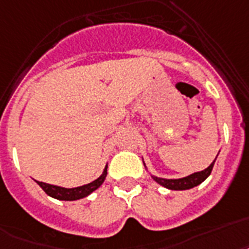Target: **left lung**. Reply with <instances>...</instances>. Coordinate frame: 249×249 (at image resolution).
Masks as SVG:
<instances>
[{
    "mask_svg": "<svg viewBox=\"0 0 249 249\" xmlns=\"http://www.w3.org/2000/svg\"><path fill=\"white\" fill-rule=\"evenodd\" d=\"M216 159H217V156H216ZM216 159L212 161L211 165H210L207 169H205V170L197 171V173H193L191 174V175H188V177L180 178V179H165V178L155 177L152 174H151V178H152L153 180L156 181L157 184L167 188V189H171V191H187V189H192V188L199 185V184L203 183V181L210 177V174H211L212 171V167L215 165ZM143 165H144L145 170L148 171V169L145 166L144 161H143Z\"/></svg>",
    "mask_w": 249,
    "mask_h": 249,
    "instance_id": "8db88e82",
    "label": "left lung"
}]
</instances>
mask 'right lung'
Here are the masks:
<instances>
[{
    "instance_id": "obj_1",
    "label": "right lung",
    "mask_w": 249,
    "mask_h": 249,
    "mask_svg": "<svg viewBox=\"0 0 249 249\" xmlns=\"http://www.w3.org/2000/svg\"><path fill=\"white\" fill-rule=\"evenodd\" d=\"M107 177V163L104 169V173L101 174L100 178H97L96 180L90 181L88 184H84V185H80V187L76 188H64L58 187V185H52V184L43 183V181L36 180V183L39 185L46 195H48L50 197L56 198L58 201H76V199H82V198L89 196L90 193L98 189V188L104 184L105 179Z\"/></svg>"
}]
</instances>
